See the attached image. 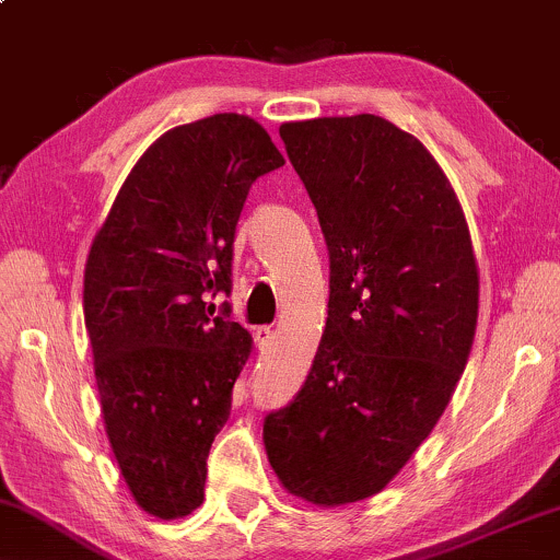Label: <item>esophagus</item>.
Returning a JSON list of instances; mask_svg holds the SVG:
<instances>
[{"mask_svg":"<svg viewBox=\"0 0 560 560\" xmlns=\"http://www.w3.org/2000/svg\"><path fill=\"white\" fill-rule=\"evenodd\" d=\"M254 340H257L259 348H267V345H272V340H275V329L272 327H257V332H254Z\"/></svg>","mask_w":560,"mask_h":560,"instance_id":"obj_1","label":"esophagus"}]
</instances>
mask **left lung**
<instances>
[{
    "label": "left lung",
    "mask_w": 560,
    "mask_h": 560,
    "mask_svg": "<svg viewBox=\"0 0 560 560\" xmlns=\"http://www.w3.org/2000/svg\"><path fill=\"white\" fill-rule=\"evenodd\" d=\"M280 137L329 248V316L265 448L288 493L342 506L384 491L446 410L478 327V261L436 158L392 121L322 116Z\"/></svg>",
    "instance_id": "1"
}]
</instances>
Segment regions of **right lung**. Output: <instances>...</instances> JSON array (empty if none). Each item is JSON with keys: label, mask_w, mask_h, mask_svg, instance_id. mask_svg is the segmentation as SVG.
<instances>
[{"label": "right lung", "mask_w": 560, "mask_h": 560, "mask_svg": "<svg viewBox=\"0 0 560 560\" xmlns=\"http://www.w3.org/2000/svg\"><path fill=\"white\" fill-rule=\"evenodd\" d=\"M282 163L244 114L168 129L90 244L82 308L103 425L129 493L158 520L205 501L207 454L252 355V335L215 299L231 291L248 186Z\"/></svg>", "instance_id": "right-lung-1"}]
</instances>
